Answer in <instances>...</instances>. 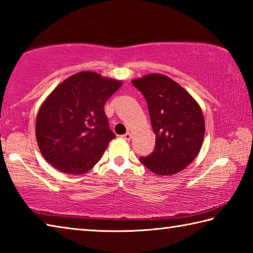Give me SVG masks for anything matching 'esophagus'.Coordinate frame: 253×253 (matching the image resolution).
I'll list each match as a JSON object with an SVG mask.
<instances>
[{
  "instance_id": "34e87169",
  "label": "esophagus",
  "mask_w": 253,
  "mask_h": 253,
  "mask_svg": "<svg viewBox=\"0 0 253 253\" xmlns=\"http://www.w3.org/2000/svg\"><path fill=\"white\" fill-rule=\"evenodd\" d=\"M121 138H122L123 140H126V141H129V140H131L132 135H131V133H129V132H127V133L121 135Z\"/></svg>"
}]
</instances>
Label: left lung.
Wrapping results in <instances>:
<instances>
[{"label": "left lung", "instance_id": "obj_1", "mask_svg": "<svg viewBox=\"0 0 253 253\" xmlns=\"http://www.w3.org/2000/svg\"><path fill=\"white\" fill-rule=\"evenodd\" d=\"M148 103L156 147L140 161L159 175L175 174L189 166L202 147L205 120L197 101L162 74H149L133 80Z\"/></svg>", "mask_w": 253, "mask_h": 253}]
</instances>
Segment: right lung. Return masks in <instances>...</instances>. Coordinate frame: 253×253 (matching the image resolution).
Listing matches in <instances>:
<instances>
[{
  "instance_id": "obj_1",
  "label": "right lung",
  "mask_w": 253,
  "mask_h": 253,
  "mask_svg": "<svg viewBox=\"0 0 253 253\" xmlns=\"http://www.w3.org/2000/svg\"><path fill=\"white\" fill-rule=\"evenodd\" d=\"M121 82L80 72L55 87L39 111L35 134L43 157L64 173L91 170L115 134L104 104Z\"/></svg>"
}]
</instances>
